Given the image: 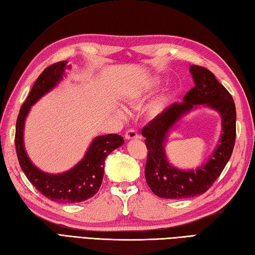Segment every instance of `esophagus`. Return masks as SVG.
Masks as SVG:
<instances>
[{
    "label": "esophagus",
    "mask_w": 255,
    "mask_h": 255,
    "mask_svg": "<svg viewBox=\"0 0 255 255\" xmlns=\"http://www.w3.org/2000/svg\"><path fill=\"white\" fill-rule=\"evenodd\" d=\"M138 138H139V133L135 129H128L125 133V139L127 140L138 139Z\"/></svg>",
    "instance_id": "obj_1"
}]
</instances>
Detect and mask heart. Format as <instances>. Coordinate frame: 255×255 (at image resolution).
Listing matches in <instances>:
<instances>
[{
  "label": "heart",
  "instance_id": "obj_1",
  "mask_svg": "<svg viewBox=\"0 0 255 255\" xmlns=\"http://www.w3.org/2000/svg\"><path fill=\"white\" fill-rule=\"evenodd\" d=\"M159 82H161V80H159L158 78H152V79H150L149 82H147L146 87L143 89V90H141L140 92H138V94L135 97L139 98L141 96H143V94H145L146 92H149L150 90H153V89H155L159 85Z\"/></svg>",
  "mask_w": 255,
  "mask_h": 255
}]
</instances>
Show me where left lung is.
Returning a JSON list of instances; mask_svg holds the SVG:
<instances>
[{"mask_svg": "<svg viewBox=\"0 0 255 255\" xmlns=\"http://www.w3.org/2000/svg\"><path fill=\"white\" fill-rule=\"evenodd\" d=\"M190 72L194 87L183 97V102L170 105L142 129L147 149L146 183L163 199H187L208 191L222 174L235 146L237 114L232 94L205 67L191 65ZM199 104H206L221 114L223 134L213 156L204 165L195 171H180L167 162L163 141L174 123Z\"/></svg>", "mask_w": 255, "mask_h": 255, "instance_id": "8db88e82", "label": "left lung"}]
</instances>
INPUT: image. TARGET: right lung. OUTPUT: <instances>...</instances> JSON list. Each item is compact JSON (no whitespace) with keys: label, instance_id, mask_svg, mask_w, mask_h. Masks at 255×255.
Returning a JSON list of instances; mask_svg holds the SVG:
<instances>
[{"label":"right lung","instance_id":"1","mask_svg":"<svg viewBox=\"0 0 255 255\" xmlns=\"http://www.w3.org/2000/svg\"><path fill=\"white\" fill-rule=\"evenodd\" d=\"M67 63L62 61L50 65L35 80L17 117L15 146L22 171L40 193L58 203H79L92 198L99 191L103 180L105 158L124 143L122 135L117 133L99 135L92 141L85 157L75 167L58 175L43 173L33 166L26 154L22 140L23 125L31 105L63 79Z\"/></svg>","mask_w":255,"mask_h":255}]
</instances>
